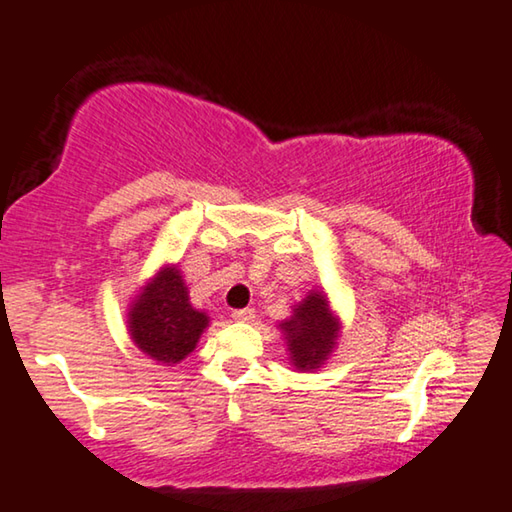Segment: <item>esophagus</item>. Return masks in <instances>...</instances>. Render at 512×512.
I'll list each match as a JSON object with an SVG mask.
<instances>
[{
	"label": "esophagus",
	"mask_w": 512,
	"mask_h": 512,
	"mask_svg": "<svg viewBox=\"0 0 512 512\" xmlns=\"http://www.w3.org/2000/svg\"><path fill=\"white\" fill-rule=\"evenodd\" d=\"M232 317L236 322H253L255 319V310L253 308H241V310H234Z\"/></svg>",
	"instance_id": "esophagus-1"
}]
</instances>
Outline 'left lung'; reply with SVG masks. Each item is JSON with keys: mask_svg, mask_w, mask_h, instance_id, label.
<instances>
[{"mask_svg": "<svg viewBox=\"0 0 512 512\" xmlns=\"http://www.w3.org/2000/svg\"><path fill=\"white\" fill-rule=\"evenodd\" d=\"M287 335V349L299 370H315L333 352L338 340V322L331 315L324 294L312 292L296 305L294 317L280 324Z\"/></svg>", "mask_w": 512, "mask_h": 512, "instance_id": "obj_1", "label": "left lung"}]
</instances>
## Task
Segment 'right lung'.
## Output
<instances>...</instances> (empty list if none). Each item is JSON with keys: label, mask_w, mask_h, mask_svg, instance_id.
Segmentation results:
<instances>
[{"label": "right lung", "mask_w": 512, "mask_h": 512, "mask_svg": "<svg viewBox=\"0 0 512 512\" xmlns=\"http://www.w3.org/2000/svg\"><path fill=\"white\" fill-rule=\"evenodd\" d=\"M128 324L144 354L154 361L179 363L195 349L209 317L190 305L179 271L163 269L144 287Z\"/></svg>", "instance_id": "add662e5"}]
</instances>
